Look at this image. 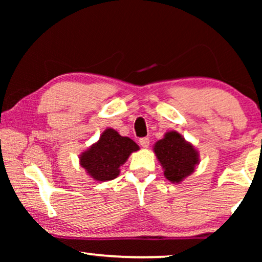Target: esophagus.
<instances>
[{
  "mask_svg": "<svg viewBox=\"0 0 262 262\" xmlns=\"http://www.w3.org/2000/svg\"><path fill=\"white\" fill-rule=\"evenodd\" d=\"M139 144H141L142 148L146 149V148H148V146H149V144H150V139H149L148 137L141 138V139H139Z\"/></svg>",
  "mask_w": 262,
  "mask_h": 262,
  "instance_id": "esophagus-1",
  "label": "esophagus"
}]
</instances>
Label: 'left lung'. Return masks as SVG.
<instances>
[{
  "label": "left lung",
  "mask_w": 262,
  "mask_h": 262,
  "mask_svg": "<svg viewBox=\"0 0 262 262\" xmlns=\"http://www.w3.org/2000/svg\"><path fill=\"white\" fill-rule=\"evenodd\" d=\"M154 152L163 168L164 177L173 184L189 177L199 164V152L177 131H168L154 145Z\"/></svg>",
  "instance_id": "left-lung-1"
}]
</instances>
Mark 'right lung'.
I'll list each match as a JSON object with an SVG mask.
<instances>
[{
  "label": "right lung",
  "instance_id": "1",
  "mask_svg": "<svg viewBox=\"0 0 262 262\" xmlns=\"http://www.w3.org/2000/svg\"><path fill=\"white\" fill-rule=\"evenodd\" d=\"M137 150L139 146L131 138L123 137L116 130L107 127L99 141L81 154L80 164L93 180H113L119 175L120 166Z\"/></svg>",
  "mask_w": 262,
  "mask_h": 262
}]
</instances>
